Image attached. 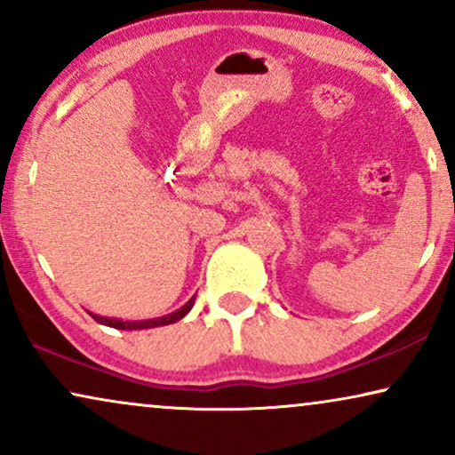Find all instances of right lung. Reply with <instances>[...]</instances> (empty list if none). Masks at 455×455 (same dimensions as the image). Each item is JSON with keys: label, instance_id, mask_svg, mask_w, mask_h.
I'll return each instance as SVG.
<instances>
[{"label": "right lung", "instance_id": "add662e5", "mask_svg": "<svg viewBox=\"0 0 455 455\" xmlns=\"http://www.w3.org/2000/svg\"><path fill=\"white\" fill-rule=\"evenodd\" d=\"M195 298L192 296L188 302L184 304L182 308L173 310V313L165 315V316H157V319H142V321H122V319H109V316H101V315H95V313H89L92 319L97 323H101V325H108V327H114V329H126V331H136V329H153V327H164V325H172V323H176L180 319H184L186 315L190 313V308L195 307Z\"/></svg>", "mask_w": 455, "mask_h": 455}]
</instances>
